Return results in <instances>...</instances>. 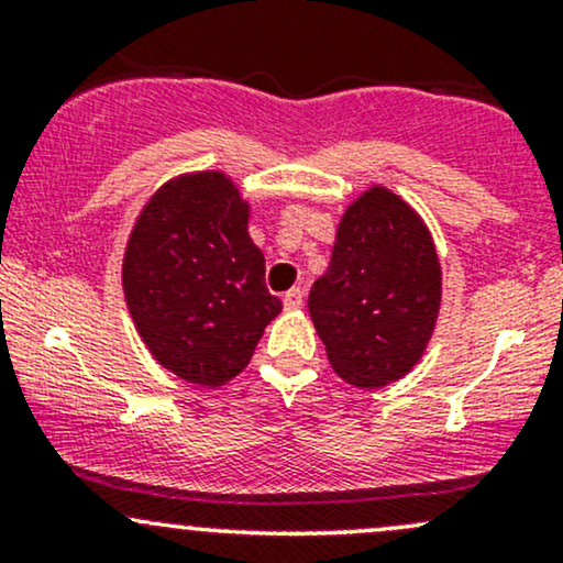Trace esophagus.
I'll list each match as a JSON object with an SVG mask.
<instances>
[{
    "label": "esophagus",
    "mask_w": 563,
    "mask_h": 563,
    "mask_svg": "<svg viewBox=\"0 0 563 563\" xmlns=\"http://www.w3.org/2000/svg\"><path fill=\"white\" fill-rule=\"evenodd\" d=\"M283 303H286V309L290 312H296V309L303 307V290L301 288H290L286 296H283Z\"/></svg>",
    "instance_id": "esophagus-1"
}]
</instances>
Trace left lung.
I'll list each match as a JSON object with an SVG mask.
<instances>
[{
  "label": "left lung",
  "mask_w": 563,
  "mask_h": 563,
  "mask_svg": "<svg viewBox=\"0 0 563 563\" xmlns=\"http://www.w3.org/2000/svg\"><path fill=\"white\" fill-rule=\"evenodd\" d=\"M442 303V264L429 228L397 192L371 185L341 214L328 273L309 314L346 384L378 389L421 363Z\"/></svg>",
  "instance_id": "8db88e82"
}]
</instances>
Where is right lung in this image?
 Returning <instances> with one entry per match:
<instances>
[{"mask_svg": "<svg viewBox=\"0 0 563 563\" xmlns=\"http://www.w3.org/2000/svg\"><path fill=\"white\" fill-rule=\"evenodd\" d=\"M251 203L230 174L166 179L134 219L121 264L142 344L187 384L219 389L251 363L283 303L264 286Z\"/></svg>", "mask_w": 563, "mask_h": 563, "instance_id": "add662e5", "label": "right lung"}]
</instances>
